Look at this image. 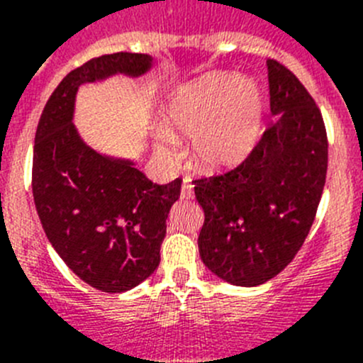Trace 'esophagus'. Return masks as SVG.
<instances>
[{
    "label": "esophagus",
    "instance_id": "obj_1",
    "mask_svg": "<svg viewBox=\"0 0 363 363\" xmlns=\"http://www.w3.org/2000/svg\"><path fill=\"white\" fill-rule=\"evenodd\" d=\"M192 196H194V191H192V185L189 184L187 179H185L184 185H182V198H184V200H191Z\"/></svg>",
    "mask_w": 363,
    "mask_h": 363
}]
</instances>
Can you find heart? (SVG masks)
Masks as SVG:
<instances>
[{
    "instance_id": "obj_1",
    "label": "heart",
    "mask_w": 363,
    "mask_h": 363,
    "mask_svg": "<svg viewBox=\"0 0 363 363\" xmlns=\"http://www.w3.org/2000/svg\"><path fill=\"white\" fill-rule=\"evenodd\" d=\"M264 92L233 72H211L178 86L163 107V123L154 149L174 160L176 136L191 138L192 163L218 174L245 162L258 145L264 125Z\"/></svg>"
}]
</instances>
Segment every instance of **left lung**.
Wrapping results in <instances>:
<instances>
[{
  "label": "left lung",
  "mask_w": 363,
  "mask_h": 363,
  "mask_svg": "<svg viewBox=\"0 0 363 363\" xmlns=\"http://www.w3.org/2000/svg\"><path fill=\"white\" fill-rule=\"evenodd\" d=\"M271 112L251 156L220 176L194 179L205 214V267L227 284L256 287L293 262L313 225L327 174L320 108L300 79L267 60Z\"/></svg>",
  "instance_id": "obj_1"
}]
</instances>
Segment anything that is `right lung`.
Here are the masks:
<instances>
[{
  "label": "right lung",
  "instance_id": "1",
  "mask_svg": "<svg viewBox=\"0 0 363 363\" xmlns=\"http://www.w3.org/2000/svg\"><path fill=\"white\" fill-rule=\"evenodd\" d=\"M152 62L149 54L116 52L70 70L36 129L32 194L41 225L70 271L104 293L133 289L156 271L182 179L152 184L130 160L91 149L72 123L74 101L83 83L138 78Z\"/></svg>",
  "mask_w": 363,
  "mask_h": 363
}]
</instances>
